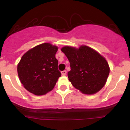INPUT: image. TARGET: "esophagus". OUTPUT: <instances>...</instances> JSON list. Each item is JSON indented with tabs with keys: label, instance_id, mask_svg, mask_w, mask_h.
Listing matches in <instances>:
<instances>
[{
	"label": "esophagus",
	"instance_id": "1",
	"mask_svg": "<svg viewBox=\"0 0 130 130\" xmlns=\"http://www.w3.org/2000/svg\"><path fill=\"white\" fill-rule=\"evenodd\" d=\"M67 74V71L66 70H63L61 72V75H65Z\"/></svg>",
	"mask_w": 130,
	"mask_h": 130
}]
</instances>
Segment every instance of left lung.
Listing matches in <instances>:
<instances>
[{"label": "left lung", "instance_id": "left-lung-1", "mask_svg": "<svg viewBox=\"0 0 130 130\" xmlns=\"http://www.w3.org/2000/svg\"><path fill=\"white\" fill-rule=\"evenodd\" d=\"M61 50L70 61L71 70L68 77L75 88L83 93L91 95L104 87L110 73L104 57L85 45L79 48L66 46Z\"/></svg>", "mask_w": 130, "mask_h": 130}]
</instances>
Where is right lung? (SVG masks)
<instances>
[{
	"mask_svg": "<svg viewBox=\"0 0 130 130\" xmlns=\"http://www.w3.org/2000/svg\"><path fill=\"white\" fill-rule=\"evenodd\" d=\"M57 46L48 43L27 51L17 65L20 82L26 90L36 95H45L54 88L61 73L58 70Z\"/></svg>",
	"mask_w": 130,
	"mask_h": 130,
	"instance_id": "1",
	"label": "right lung"
}]
</instances>
